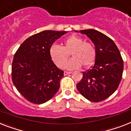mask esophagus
Here are the masks:
<instances>
[{
    "instance_id": "obj_1",
    "label": "esophagus",
    "mask_w": 131,
    "mask_h": 131,
    "mask_svg": "<svg viewBox=\"0 0 131 131\" xmlns=\"http://www.w3.org/2000/svg\"><path fill=\"white\" fill-rule=\"evenodd\" d=\"M71 72H69V71H64V75H69V74H71Z\"/></svg>"
}]
</instances>
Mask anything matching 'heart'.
<instances>
[{"label":"heart","instance_id":"obj_1","mask_svg":"<svg viewBox=\"0 0 131 131\" xmlns=\"http://www.w3.org/2000/svg\"><path fill=\"white\" fill-rule=\"evenodd\" d=\"M70 54L73 58L67 62L65 67L69 70L90 67L95 60L96 52L92 43L84 41L78 36L72 35L63 40V46L54 43L50 48V55L58 67L63 68Z\"/></svg>","mask_w":131,"mask_h":131}]
</instances>
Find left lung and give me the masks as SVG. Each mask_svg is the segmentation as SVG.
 I'll use <instances>...</instances> for the list:
<instances>
[{"label": "left lung", "mask_w": 131, "mask_h": 131, "mask_svg": "<svg viewBox=\"0 0 131 131\" xmlns=\"http://www.w3.org/2000/svg\"><path fill=\"white\" fill-rule=\"evenodd\" d=\"M75 31L88 36L96 52L94 65L83 72V78L77 88L91 102L104 100L117 90L122 79L124 63L120 51L113 40L100 31L93 29Z\"/></svg>", "instance_id": "1"}]
</instances>
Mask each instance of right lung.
<instances>
[{
    "instance_id": "add662e5",
    "label": "right lung",
    "mask_w": 131,
    "mask_h": 131,
    "mask_svg": "<svg viewBox=\"0 0 131 131\" xmlns=\"http://www.w3.org/2000/svg\"><path fill=\"white\" fill-rule=\"evenodd\" d=\"M67 31L46 30L23 41L14 55L12 81L18 91L33 104L50 100L60 88L64 71L54 64L50 48Z\"/></svg>"
}]
</instances>
